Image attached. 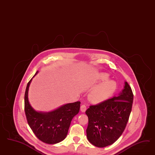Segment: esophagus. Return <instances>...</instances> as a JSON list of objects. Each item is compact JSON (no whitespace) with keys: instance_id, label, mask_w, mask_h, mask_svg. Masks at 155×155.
I'll use <instances>...</instances> for the list:
<instances>
[{"instance_id":"1","label":"esophagus","mask_w":155,"mask_h":155,"mask_svg":"<svg viewBox=\"0 0 155 155\" xmlns=\"http://www.w3.org/2000/svg\"><path fill=\"white\" fill-rule=\"evenodd\" d=\"M80 110L82 112V113H84L86 110V106L84 105V104H82L81 106V107H80Z\"/></svg>"}]
</instances>
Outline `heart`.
Listing matches in <instances>:
<instances>
[{
  "label": "heart",
  "mask_w": 155,
  "mask_h": 155,
  "mask_svg": "<svg viewBox=\"0 0 155 155\" xmlns=\"http://www.w3.org/2000/svg\"><path fill=\"white\" fill-rule=\"evenodd\" d=\"M106 74H101L99 77L101 81H104L95 87L89 94V99L91 102L95 103L102 102L108 98L115 91L117 84L113 80H108Z\"/></svg>",
  "instance_id": "1"
}]
</instances>
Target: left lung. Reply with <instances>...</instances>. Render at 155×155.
<instances>
[{
	"instance_id": "left-lung-1",
	"label": "left lung",
	"mask_w": 155,
	"mask_h": 155,
	"mask_svg": "<svg viewBox=\"0 0 155 155\" xmlns=\"http://www.w3.org/2000/svg\"><path fill=\"white\" fill-rule=\"evenodd\" d=\"M133 99L131 88L126 81L117 97L90 106L86 114L89 119L87 138L90 143L103 148L117 140L126 127Z\"/></svg>"
}]
</instances>
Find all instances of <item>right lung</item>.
<instances>
[{
	"label": "right lung",
	"instance_id": "obj_1",
	"mask_svg": "<svg viewBox=\"0 0 155 155\" xmlns=\"http://www.w3.org/2000/svg\"><path fill=\"white\" fill-rule=\"evenodd\" d=\"M32 80L27 84L24 95V110L28 124L39 140L49 144H56L65 139L72 119L79 113L81 102L68 103L48 113L36 111L28 101Z\"/></svg>",
	"mask_w": 155,
	"mask_h": 155
}]
</instances>
